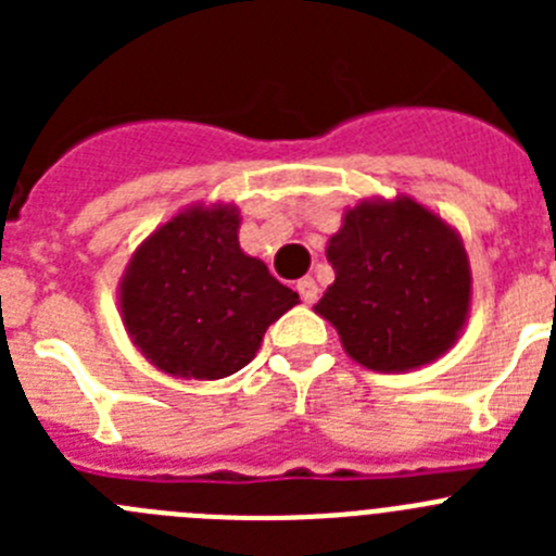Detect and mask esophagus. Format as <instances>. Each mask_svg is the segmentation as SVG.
<instances>
[{
	"instance_id": "1",
	"label": "esophagus",
	"mask_w": 556,
	"mask_h": 556,
	"mask_svg": "<svg viewBox=\"0 0 556 556\" xmlns=\"http://www.w3.org/2000/svg\"><path fill=\"white\" fill-rule=\"evenodd\" d=\"M298 292H301V298H303V303H314L317 301V294H320V289H317V283H314V278H301V281H298Z\"/></svg>"
}]
</instances>
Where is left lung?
Returning a JSON list of instances; mask_svg holds the SVG:
<instances>
[{
    "mask_svg": "<svg viewBox=\"0 0 556 556\" xmlns=\"http://www.w3.org/2000/svg\"><path fill=\"white\" fill-rule=\"evenodd\" d=\"M331 287L314 306L367 370L406 372L456 345L468 323L470 262L462 236L415 198H370L328 239Z\"/></svg>",
    "mask_w": 556,
    "mask_h": 556,
    "instance_id": "1",
    "label": "left lung"
}]
</instances>
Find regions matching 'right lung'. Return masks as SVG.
<instances>
[{"instance_id":"1","label":"right lung","mask_w":556,"mask_h":556,"mask_svg":"<svg viewBox=\"0 0 556 556\" xmlns=\"http://www.w3.org/2000/svg\"><path fill=\"white\" fill-rule=\"evenodd\" d=\"M239 208L198 203L136 248L119 281V314L150 365L217 381L242 370L264 331L301 298L239 248Z\"/></svg>"}]
</instances>
